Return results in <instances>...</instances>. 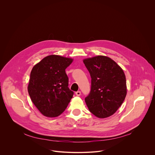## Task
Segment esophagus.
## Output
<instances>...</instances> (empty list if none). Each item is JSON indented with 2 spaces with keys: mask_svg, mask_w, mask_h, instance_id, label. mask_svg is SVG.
I'll list each match as a JSON object with an SVG mask.
<instances>
[{
  "mask_svg": "<svg viewBox=\"0 0 155 155\" xmlns=\"http://www.w3.org/2000/svg\"><path fill=\"white\" fill-rule=\"evenodd\" d=\"M75 94H76L77 96H80V95H81V92H80V91H77V92L75 93Z\"/></svg>",
  "mask_w": 155,
  "mask_h": 155,
  "instance_id": "esophagus-1",
  "label": "esophagus"
}]
</instances>
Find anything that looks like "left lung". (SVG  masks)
Listing matches in <instances>:
<instances>
[{"instance_id":"obj_1","label":"left lung","mask_w":155,"mask_h":155,"mask_svg":"<svg viewBox=\"0 0 155 155\" xmlns=\"http://www.w3.org/2000/svg\"><path fill=\"white\" fill-rule=\"evenodd\" d=\"M91 78V91L84 99L90 111L104 118L112 115L127 93L124 73L112 59L97 56L83 60Z\"/></svg>"}]
</instances>
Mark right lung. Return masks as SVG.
<instances>
[{
  "mask_svg": "<svg viewBox=\"0 0 155 155\" xmlns=\"http://www.w3.org/2000/svg\"><path fill=\"white\" fill-rule=\"evenodd\" d=\"M71 58L58 55L44 58L32 68L28 90L30 97L44 116L60 115L73 97L65 69L72 62Z\"/></svg>",
  "mask_w": 155,
  "mask_h": 155,
  "instance_id": "1",
  "label": "right lung"
}]
</instances>
